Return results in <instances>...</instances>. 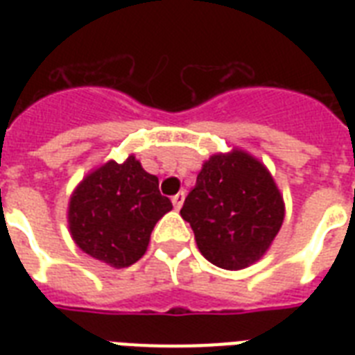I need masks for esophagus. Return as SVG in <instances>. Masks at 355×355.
I'll use <instances>...</instances> for the list:
<instances>
[{"instance_id": "obj_1", "label": "esophagus", "mask_w": 355, "mask_h": 355, "mask_svg": "<svg viewBox=\"0 0 355 355\" xmlns=\"http://www.w3.org/2000/svg\"><path fill=\"white\" fill-rule=\"evenodd\" d=\"M184 199H186V193H184V191H178L177 195H175V197H173V206H175V208H177V210H180V206L184 205Z\"/></svg>"}]
</instances>
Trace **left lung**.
<instances>
[{"label": "left lung", "mask_w": 355, "mask_h": 355, "mask_svg": "<svg viewBox=\"0 0 355 355\" xmlns=\"http://www.w3.org/2000/svg\"><path fill=\"white\" fill-rule=\"evenodd\" d=\"M180 216L210 263L237 270L270 247L284 223V200L263 164L234 150L202 166Z\"/></svg>", "instance_id": "obj_1"}]
</instances>
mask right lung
<instances>
[{"label": "right lung", "mask_w": 355, "mask_h": 355, "mask_svg": "<svg viewBox=\"0 0 355 355\" xmlns=\"http://www.w3.org/2000/svg\"><path fill=\"white\" fill-rule=\"evenodd\" d=\"M171 208L158 178L128 156L123 164L107 162L79 184L69 200V230L92 258L128 267L144 256L153 228Z\"/></svg>", "instance_id": "add662e5"}]
</instances>
